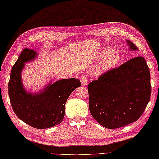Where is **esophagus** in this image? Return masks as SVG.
<instances>
[{"label":"esophagus","mask_w":159,"mask_h":159,"mask_svg":"<svg viewBox=\"0 0 159 159\" xmlns=\"http://www.w3.org/2000/svg\"><path fill=\"white\" fill-rule=\"evenodd\" d=\"M80 83H81V85L83 86H85L88 83V81H87V77H85V76H80Z\"/></svg>","instance_id":"34e87169"}]
</instances>
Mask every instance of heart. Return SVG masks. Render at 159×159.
I'll return each mask as SVG.
<instances>
[{
	"label": "heart",
	"instance_id": "obj_1",
	"mask_svg": "<svg viewBox=\"0 0 159 159\" xmlns=\"http://www.w3.org/2000/svg\"><path fill=\"white\" fill-rule=\"evenodd\" d=\"M106 56L102 64V69L104 71L109 70L116 66L120 59V54L116 51L111 52V48H107L102 50L98 55V59L102 60Z\"/></svg>",
	"mask_w": 159,
	"mask_h": 159
}]
</instances>
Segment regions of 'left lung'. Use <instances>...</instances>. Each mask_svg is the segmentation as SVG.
Segmentation results:
<instances>
[{"label":"left lung","mask_w":159,"mask_h":159,"mask_svg":"<svg viewBox=\"0 0 159 159\" xmlns=\"http://www.w3.org/2000/svg\"><path fill=\"white\" fill-rule=\"evenodd\" d=\"M130 50L137 47L126 40ZM90 113L98 122L115 129L136 121L151 96L150 74L143 57H136L102 74L88 87Z\"/></svg>","instance_id":"left-lung-1"}]
</instances>
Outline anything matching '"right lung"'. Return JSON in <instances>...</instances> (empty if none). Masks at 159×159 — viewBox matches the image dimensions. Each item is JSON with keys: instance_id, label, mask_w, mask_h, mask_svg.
Instances as JSON below:
<instances>
[{"instance_id": "1", "label": "right lung", "mask_w": 159, "mask_h": 159, "mask_svg": "<svg viewBox=\"0 0 159 159\" xmlns=\"http://www.w3.org/2000/svg\"><path fill=\"white\" fill-rule=\"evenodd\" d=\"M38 52L25 48L13 65L8 84L12 109L20 120L38 129L53 127L61 122L65 104L71 93L81 83L77 79L50 81L42 90L33 93L24 87L21 74L25 63L35 60Z\"/></svg>"}]
</instances>
